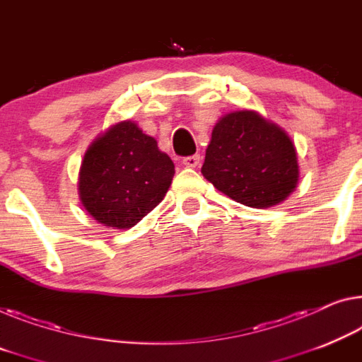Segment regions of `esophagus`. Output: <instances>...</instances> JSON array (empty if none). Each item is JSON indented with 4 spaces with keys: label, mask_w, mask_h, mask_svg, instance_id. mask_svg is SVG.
<instances>
[{
    "label": "esophagus",
    "mask_w": 362,
    "mask_h": 362,
    "mask_svg": "<svg viewBox=\"0 0 362 362\" xmlns=\"http://www.w3.org/2000/svg\"><path fill=\"white\" fill-rule=\"evenodd\" d=\"M200 163V155H189V157L182 158V165L186 168H196V166Z\"/></svg>",
    "instance_id": "1"
}]
</instances>
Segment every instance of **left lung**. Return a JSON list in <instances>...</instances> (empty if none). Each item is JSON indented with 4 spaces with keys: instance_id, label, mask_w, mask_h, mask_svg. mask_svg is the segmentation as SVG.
Here are the masks:
<instances>
[{
    "instance_id": "left-lung-1",
    "label": "left lung",
    "mask_w": 362,
    "mask_h": 362,
    "mask_svg": "<svg viewBox=\"0 0 362 362\" xmlns=\"http://www.w3.org/2000/svg\"><path fill=\"white\" fill-rule=\"evenodd\" d=\"M202 175L236 202L267 209L296 187V150L281 127L255 111H235L215 124Z\"/></svg>"
}]
</instances>
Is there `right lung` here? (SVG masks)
Segmentation results:
<instances>
[{
    "label": "right lung",
    "mask_w": 362,
    "mask_h": 362,
    "mask_svg": "<svg viewBox=\"0 0 362 362\" xmlns=\"http://www.w3.org/2000/svg\"><path fill=\"white\" fill-rule=\"evenodd\" d=\"M175 165L157 141L132 121L115 124L92 142L81 166L79 192L98 223L131 228L162 202Z\"/></svg>",
    "instance_id": "add662e5"
}]
</instances>
